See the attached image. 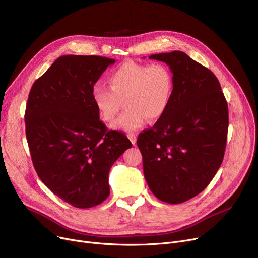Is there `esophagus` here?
I'll return each mask as SVG.
<instances>
[{"instance_id": "34e87169", "label": "esophagus", "mask_w": 258, "mask_h": 258, "mask_svg": "<svg viewBox=\"0 0 258 258\" xmlns=\"http://www.w3.org/2000/svg\"><path fill=\"white\" fill-rule=\"evenodd\" d=\"M127 137H128V139L131 140V142H132L133 145L136 144V142H137V135H136V134L131 133V134L127 135Z\"/></svg>"}]
</instances>
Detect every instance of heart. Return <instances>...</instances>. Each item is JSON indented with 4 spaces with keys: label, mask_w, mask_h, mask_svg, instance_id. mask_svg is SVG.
Segmentation results:
<instances>
[{
    "label": "heart",
    "mask_w": 258,
    "mask_h": 258,
    "mask_svg": "<svg viewBox=\"0 0 258 258\" xmlns=\"http://www.w3.org/2000/svg\"><path fill=\"white\" fill-rule=\"evenodd\" d=\"M111 89L101 83L92 87V101L100 118L112 122L124 100L127 110L112 127L124 132L139 130L148 118L155 121L164 115L170 102L173 79L165 64H145L128 61L118 67L110 76Z\"/></svg>",
    "instance_id": "1"
}]
</instances>
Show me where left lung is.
Wrapping results in <instances>:
<instances>
[{"instance_id": "obj_1", "label": "left lung", "mask_w": 258, "mask_h": 258, "mask_svg": "<svg viewBox=\"0 0 258 258\" xmlns=\"http://www.w3.org/2000/svg\"><path fill=\"white\" fill-rule=\"evenodd\" d=\"M172 73L169 105L139 134L148 187L162 202L180 204L198 196L219 170L226 148L228 104L215 75L182 51L153 54Z\"/></svg>"}]
</instances>
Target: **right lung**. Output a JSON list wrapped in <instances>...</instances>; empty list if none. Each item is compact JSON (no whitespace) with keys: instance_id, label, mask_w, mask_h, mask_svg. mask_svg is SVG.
<instances>
[{"instance_id":"right-lung-1","label":"right lung","mask_w":258,"mask_h":258,"mask_svg":"<svg viewBox=\"0 0 258 258\" xmlns=\"http://www.w3.org/2000/svg\"><path fill=\"white\" fill-rule=\"evenodd\" d=\"M115 59L63 55L33 84L25 112L26 137L38 178L76 208L99 205L110 195L108 172L132 147L107 131L91 91Z\"/></svg>"}]
</instances>
